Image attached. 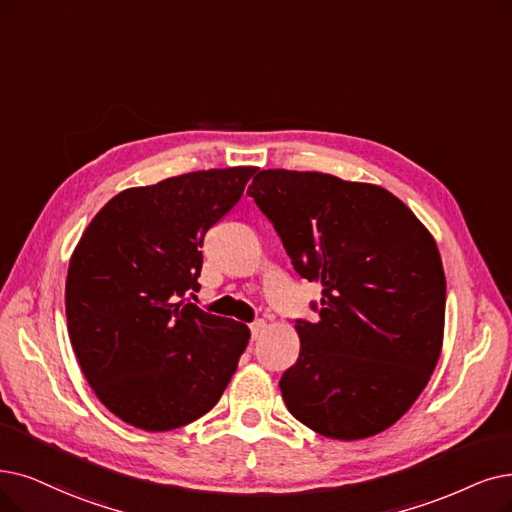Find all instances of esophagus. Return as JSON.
Listing matches in <instances>:
<instances>
[{
    "instance_id": "esophagus-1",
    "label": "esophagus",
    "mask_w": 512,
    "mask_h": 512,
    "mask_svg": "<svg viewBox=\"0 0 512 512\" xmlns=\"http://www.w3.org/2000/svg\"><path fill=\"white\" fill-rule=\"evenodd\" d=\"M264 327H267V321H264V319H256V321L250 325V332H252V338H254V340L260 338V334L264 332Z\"/></svg>"
}]
</instances>
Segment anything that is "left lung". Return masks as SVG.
Wrapping results in <instances>:
<instances>
[{
    "label": "left lung",
    "instance_id": "8db88e82",
    "mask_svg": "<svg viewBox=\"0 0 512 512\" xmlns=\"http://www.w3.org/2000/svg\"><path fill=\"white\" fill-rule=\"evenodd\" d=\"M248 195L302 279L298 361L279 388L290 414L342 441L378 435L420 397L441 355L445 275L433 235L382 187L321 172L260 170Z\"/></svg>",
    "mask_w": 512,
    "mask_h": 512
}]
</instances>
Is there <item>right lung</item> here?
Here are the masks:
<instances>
[{"label": "right lung", "mask_w": 512, "mask_h": 512, "mask_svg": "<svg viewBox=\"0 0 512 512\" xmlns=\"http://www.w3.org/2000/svg\"><path fill=\"white\" fill-rule=\"evenodd\" d=\"M258 168L166 178L115 195L69 262V338L100 403L142 431L208 414L250 340L248 325L185 302L199 248Z\"/></svg>", "instance_id": "1"}]
</instances>
